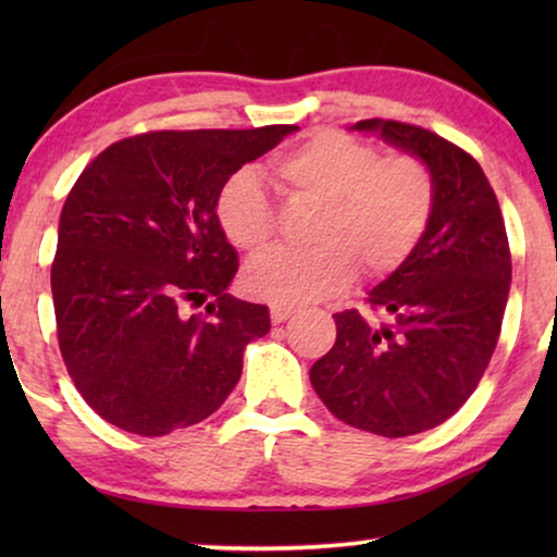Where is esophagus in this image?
Returning a JSON list of instances; mask_svg holds the SVG:
<instances>
[{
	"label": "esophagus",
	"instance_id": "esophagus-1",
	"mask_svg": "<svg viewBox=\"0 0 557 557\" xmlns=\"http://www.w3.org/2000/svg\"><path fill=\"white\" fill-rule=\"evenodd\" d=\"M292 314H294V307H284V304H273V307H271V322L273 324L286 322V319Z\"/></svg>",
	"mask_w": 557,
	"mask_h": 557
}]
</instances>
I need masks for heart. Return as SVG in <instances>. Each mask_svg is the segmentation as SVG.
I'll return each instance as SVG.
<instances>
[{
    "mask_svg": "<svg viewBox=\"0 0 557 557\" xmlns=\"http://www.w3.org/2000/svg\"><path fill=\"white\" fill-rule=\"evenodd\" d=\"M281 187L317 205L311 250H269L243 271L248 294L271 304H309L339 294L360 265L368 276L398 269L431 220L433 180L421 159L380 157L372 144L339 132H314L273 164ZM220 233L233 248L261 250L273 212L253 170H238L215 197Z\"/></svg>",
    "mask_w": 557,
    "mask_h": 557,
    "instance_id": "b5f03b06",
    "label": "heart"
}]
</instances>
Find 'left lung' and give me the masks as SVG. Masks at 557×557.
<instances>
[{
    "mask_svg": "<svg viewBox=\"0 0 557 557\" xmlns=\"http://www.w3.org/2000/svg\"><path fill=\"white\" fill-rule=\"evenodd\" d=\"M349 128L421 159L433 208L410 256L370 292L372 314H334L337 342L309 380L347 425L413 436L451 418L492 360L512 284L505 220L482 166L451 141L400 121Z\"/></svg>",
    "mask_w": 557,
    "mask_h": 557,
    "instance_id": "left-lung-1",
    "label": "left lung"
}]
</instances>
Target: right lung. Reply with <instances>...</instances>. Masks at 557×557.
Wrapping results in <instances>:
<instances>
[{
	"mask_svg": "<svg viewBox=\"0 0 557 557\" xmlns=\"http://www.w3.org/2000/svg\"><path fill=\"white\" fill-rule=\"evenodd\" d=\"M299 126L149 132L111 144L60 212L52 304L65 368L103 421L164 436L240 380L269 307L227 294L238 253L215 220L223 182ZM182 302L206 304L185 318Z\"/></svg>",
	"mask_w": 557,
	"mask_h": 557,
	"instance_id": "add662e5",
	"label": "right lung"
}]
</instances>
